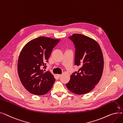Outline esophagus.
Segmentation results:
<instances>
[{
	"label": "esophagus",
	"mask_w": 123,
	"mask_h": 123,
	"mask_svg": "<svg viewBox=\"0 0 123 123\" xmlns=\"http://www.w3.org/2000/svg\"><path fill=\"white\" fill-rule=\"evenodd\" d=\"M57 77H59V78L60 77H61V74H57Z\"/></svg>",
	"instance_id": "1"
}]
</instances>
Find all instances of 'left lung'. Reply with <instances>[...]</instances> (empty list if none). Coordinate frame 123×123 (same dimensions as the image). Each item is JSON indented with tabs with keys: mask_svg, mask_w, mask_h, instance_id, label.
<instances>
[{
	"mask_svg": "<svg viewBox=\"0 0 123 123\" xmlns=\"http://www.w3.org/2000/svg\"><path fill=\"white\" fill-rule=\"evenodd\" d=\"M75 48L74 63L80 68L70 77L66 85L72 93L83 95L92 90L99 82L104 68V59L98 43L80 34L69 37Z\"/></svg>",
	"mask_w": 123,
	"mask_h": 123,
	"instance_id": "1",
	"label": "left lung"
}]
</instances>
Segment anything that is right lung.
<instances>
[{
	"label": "right lung",
	"instance_id": "right-lung-1",
	"mask_svg": "<svg viewBox=\"0 0 123 123\" xmlns=\"http://www.w3.org/2000/svg\"><path fill=\"white\" fill-rule=\"evenodd\" d=\"M60 39L41 36L31 40L21 50L18 61V73L23 86L30 93L43 95L55 81L49 71L44 72L53 48Z\"/></svg>",
	"mask_w": 123,
	"mask_h": 123
}]
</instances>
